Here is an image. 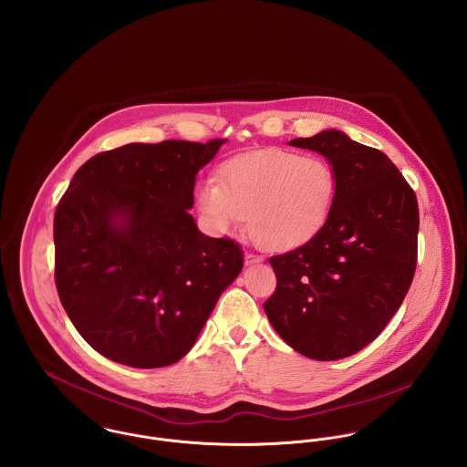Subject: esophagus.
<instances>
[{"mask_svg": "<svg viewBox=\"0 0 467 467\" xmlns=\"http://www.w3.org/2000/svg\"><path fill=\"white\" fill-rule=\"evenodd\" d=\"M244 263H246V266L259 265V263H263V257H261V255H255V254H248V252H246V255H244Z\"/></svg>", "mask_w": 467, "mask_h": 467, "instance_id": "1", "label": "esophagus"}]
</instances>
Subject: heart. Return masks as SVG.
<instances>
[{
  "label": "heart",
  "instance_id": "obj_1",
  "mask_svg": "<svg viewBox=\"0 0 467 467\" xmlns=\"http://www.w3.org/2000/svg\"><path fill=\"white\" fill-rule=\"evenodd\" d=\"M337 191L334 167L322 156L266 149L237 156L219 171V183L202 180L196 202L217 234L243 228L269 254L307 244L326 226Z\"/></svg>",
  "mask_w": 467,
  "mask_h": 467
}]
</instances>
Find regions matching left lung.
<instances>
[{
  "mask_svg": "<svg viewBox=\"0 0 467 467\" xmlns=\"http://www.w3.org/2000/svg\"><path fill=\"white\" fill-rule=\"evenodd\" d=\"M289 145L322 154L337 191L322 232L269 259L276 289L265 311L291 348L334 361L367 347L398 313L417 265L419 206L387 154L343 131Z\"/></svg>",
  "mask_w": 467,
  "mask_h": 467,
  "instance_id": "left-lung-1",
  "label": "left lung"
}]
</instances>
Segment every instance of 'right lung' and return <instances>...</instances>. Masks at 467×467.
<instances>
[{
  "instance_id": "add662e5",
  "label": "right lung",
  "mask_w": 467,
  "mask_h": 467,
  "mask_svg": "<svg viewBox=\"0 0 467 467\" xmlns=\"http://www.w3.org/2000/svg\"><path fill=\"white\" fill-rule=\"evenodd\" d=\"M226 140L128 143L88 160L54 217L56 284L78 334L134 368L180 361L243 269L201 234L196 176Z\"/></svg>"
}]
</instances>
